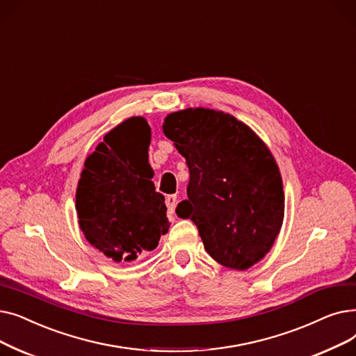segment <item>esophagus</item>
Instances as JSON below:
<instances>
[{"label": "esophagus", "mask_w": 356, "mask_h": 356, "mask_svg": "<svg viewBox=\"0 0 356 356\" xmlns=\"http://www.w3.org/2000/svg\"><path fill=\"white\" fill-rule=\"evenodd\" d=\"M175 206H177V195H168L166 197V207H168V213H174L175 211Z\"/></svg>", "instance_id": "34e87169"}]
</instances>
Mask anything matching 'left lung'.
I'll return each instance as SVG.
<instances>
[{
  "instance_id": "obj_1",
  "label": "left lung",
  "mask_w": 356,
  "mask_h": 356,
  "mask_svg": "<svg viewBox=\"0 0 356 356\" xmlns=\"http://www.w3.org/2000/svg\"><path fill=\"white\" fill-rule=\"evenodd\" d=\"M163 133L190 169L188 200L177 214L191 218L209 255L245 270L273 248L284 220L278 165L257 133L210 108L168 114Z\"/></svg>"
}]
</instances>
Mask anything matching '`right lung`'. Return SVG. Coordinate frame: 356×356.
Segmentation results:
<instances>
[{
  "label": "right lung",
  "instance_id": "1",
  "mask_svg": "<svg viewBox=\"0 0 356 356\" xmlns=\"http://www.w3.org/2000/svg\"><path fill=\"white\" fill-rule=\"evenodd\" d=\"M149 145L146 118H127L87 158L78 182L79 227L94 248L115 262L154 250L169 229L165 197L150 181Z\"/></svg>",
  "mask_w": 356,
  "mask_h": 356
}]
</instances>
